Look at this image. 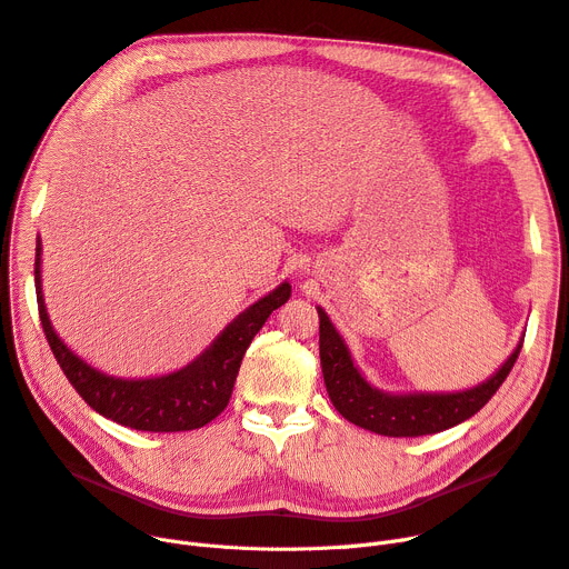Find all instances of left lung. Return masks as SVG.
Returning a JSON list of instances; mask_svg holds the SVG:
<instances>
[{
  "instance_id": "obj_1",
  "label": "left lung",
  "mask_w": 569,
  "mask_h": 569,
  "mask_svg": "<svg viewBox=\"0 0 569 569\" xmlns=\"http://www.w3.org/2000/svg\"><path fill=\"white\" fill-rule=\"evenodd\" d=\"M316 309L320 316V363L329 400L350 423L385 437L435 435L471 419L506 382L523 343L521 338L501 368L471 389L448 393H389L366 380L355 366L343 336L336 331L320 307Z\"/></svg>"
}]
</instances>
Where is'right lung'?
<instances>
[{
    "label": "right lung",
    "mask_w": 569,
    "mask_h": 569,
    "mask_svg": "<svg viewBox=\"0 0 569 569\" xmlns=\"http://www.w3.org/2000/svg\"><path fill=\"white\" fill-rule=\"evenodd\" d=\"M41 238H36V297L43 331L68 382L104 419L141 432H184L210 423L229 405L242 357L264 320L290 299V283L270 290L219 331L212 343L187 366L158 377L107 375L74 355L54 331L43 299Z\"/></svg>",
    "instance_id": "right-lung-1"
}]
</instances>
